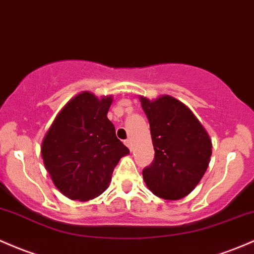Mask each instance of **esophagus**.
I'll list each match as a JSON object with an SVG mask.
<instances>
[{
  "label": "esophagus",
  "instance_id": "obj_1",
  "mask_svg": "<svg viewBox=\"0 0 254 254\" xmlns=\"http://www.w3.org/2000/svg\"><path fill=\"white\" fill-rule=\"evenodd\" d=\"M124 143H125V146L129 147V148H131V141H130V138H127V140H125Z\"/></svg>",
  "mask_w": 254,
  "mask_h": 254
}]
</instances>
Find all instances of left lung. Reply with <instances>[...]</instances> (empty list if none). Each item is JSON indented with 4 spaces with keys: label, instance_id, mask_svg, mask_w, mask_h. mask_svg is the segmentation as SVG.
Returning a JSON list of instances; mask_svg holds the SVG:
<instances>
[{
    "label": "left lung",
    "instance_id": "obj_1",
    "mask_svg": "<svg viewBox=\"0 0 254 254\" xmlns=\"http://www.w3.org/2000/svg\"><path fill=\"white\" fill-rule=\"evenodd\" d=\"M154 147L152 164L142 170L153 194L165 200L185 197L200 182L210 163L212 143L196 117L171 96L141 97Z\"/></svg>",
    "mask_w": 254,
    "mask_h": 254
}]
</instances>
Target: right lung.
Instances as JSON below:
<instances>
[{
  "mask_svg": "<svg viewBox=\"0 0 254 254\" xmlns=\"http://www.w3.org/2000/svg\"><path fill=\"white\" fill-rule=\"evenodd\" d=\"M111 104V97L79 94L61 110L42 142L44 166L69 199L85 201L104 193L119 159L129 154L107 118Z\"/></svg>",
  "mask_w": 254,
  "mask_h": 254,
  "instance_id": "right-lung-1",
  "label": "right lung"
}]
</instances>
